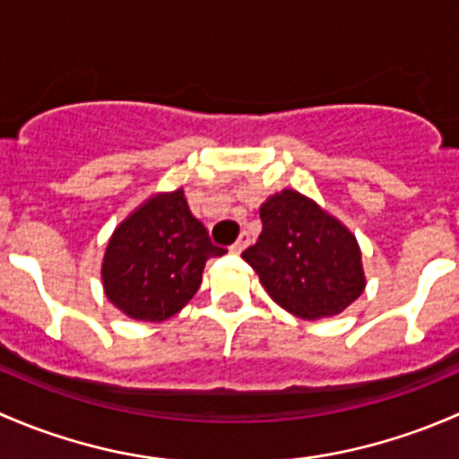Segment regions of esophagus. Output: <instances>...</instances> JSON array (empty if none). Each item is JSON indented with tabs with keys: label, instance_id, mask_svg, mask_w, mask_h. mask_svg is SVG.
Wrapping results in <instances>:
<instances>
[{
	"label": "esophagus",
	"instance_id": "34e87169",
	"mask_svg": "<svg viewBox=\"0 0 459 459\" xmlns=\"http://www.w3.org/2000/svg\"><path fill=\"white\" fill-rule=\"evenodd\" d=\"M248 244H251V238H248V233H242V235H239V238H238V242H235L233 247H230V251L238 253V255H239V253H242L244 248L248 247Z\"/></svg>",
	"mask_w": 459,
	"mask_h": 459
}]
</instances>
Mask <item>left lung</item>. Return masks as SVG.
Masks as SVG:
<instances>
[{"label":"left lung","mask_w":459,"mask_h":459,"mask_svg":"<svg viewBox=\"0 0 459 459\" xmlns=\"http://www.w3.org/2000/svg\"><path fill=\"white\" fill-rule=\"evenodd\" d=\"M262 233L242 253L273 302L299 319L333 317L367 289L355 235L311 197L284 188L259 206Z\"/></svg>","instance_id":"left-lung-1"}]
</instances>
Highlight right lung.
Here are the masks:
<instances>
[{
    "mask_svg": "<svg viewBox=\"0 0 459 459\" xmlns=\"http://www.w3.org/2000/svg\"><path fill=\"white\" fill-rule=\"evenodd\" d=\"M188 208L184 188L155 193L128 212L106 244L101 284L115 308L140 322L182 311L202 284L206 259L224 255Z\"/></svg>",
    "mask_w": 459,
    "mask_h": 459,
    "instance_id": "right-lung-1",
    "label": "right lung"
}]
</instances>
